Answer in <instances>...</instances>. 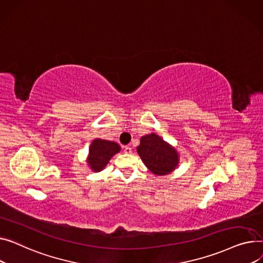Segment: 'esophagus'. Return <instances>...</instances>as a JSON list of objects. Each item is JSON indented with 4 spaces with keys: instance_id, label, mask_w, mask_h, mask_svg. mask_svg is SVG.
I'll return each mask as SVG.
<instances>
[{
    "instance_id": "34e87169",
    "label": "esophagus",
    "mask_w": 263,
    "mask_h": 263,
    "mask_svg": "<svg viewBox=\"0 0 263 263\" xmlns=\"http://www.w3.org/2000/svg\"><path fill=\"white\" fill-rule=\"evenodd\" d=\"M132 152H133V149H132L130 146H125L124 147V153L125 154H132Z\"/></svg>"
}]
</instances>
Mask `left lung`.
Segmentation results:
<instances>
[{"label": "left lung", "instance_id": "left-lung-1", "mask_svg": "<svg viewBox=\"0 0 263 263\" xmlns=\"http://www.w3.org/2000/svg\"><path fill=\"white\" fill-rule=\"evenodd\" d=\"M137 153L145 166L157 176L172 173L179 163L177 149L154 133L141 137Z\"/></svg>", "mask_w": 263, "mask_h": 263}]
</instances>
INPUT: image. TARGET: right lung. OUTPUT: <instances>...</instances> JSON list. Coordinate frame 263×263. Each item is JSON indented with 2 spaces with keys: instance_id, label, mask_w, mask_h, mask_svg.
Returning a JSON list of instances; mask_svg holds the SVG:
<instances>
[{
  "instance_id": "1",
  "label": "right lung",
  "mask_w": 263,
  "mask_h": 263,
  "mask_svg": "<svg viewBox=\"0 0 263 263\" xmlns=\"http://www.w3.org/2000/svg\"><path fill=\"white\" fill-rule=\"evenodd\" d=\"M121 151V146L114 142L97 138L89 146L87 164L93 172H101L109 162L111 157Z\"/></svg>"
}]
</instances>
